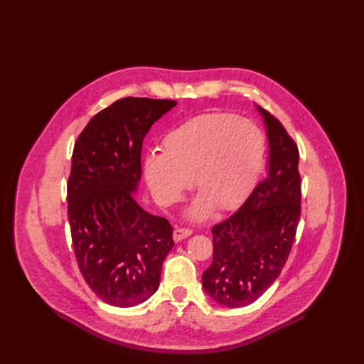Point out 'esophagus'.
I'll use <instances>...</instances> for the list:
<instances>
[{
    "label": "esophagus",
    "mask_w": 364,
    "mask_h": 364,
    "mask_svg": "<svg viewBox=\"0 0 364 364\" xmlns=\"http://www.w3.org/2000/svg\"><path fill=\"white\" fill-rule=\"evenodd\" d=\"M190 235H191V230H190V229L177 228V229L174 230V233H173V239H174V242H180V240L188 237Z\"/></svg>",
    "instance_id": "obj_1"
}]
</instances>
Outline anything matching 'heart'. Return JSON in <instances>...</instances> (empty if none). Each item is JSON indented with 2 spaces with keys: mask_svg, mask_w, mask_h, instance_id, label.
I'll list each match as a JSON object with an SVG mask.
<instances>
[{
  "mask_svg": "<svg viewBox=\"0 0 364 364\" xmlns=\"http://www.w3.org/2000/svg\"><path fill=\"white\" fill-rule=\"evenodd\" d=\"M265 157L262 129L229 112L190 118L163 139V154L148 152L144 174L152 194L163 203L180 198L194 177L198 197L187 210L190 220L237 207L250 193Z\"/></svg>",
  "mask_w": 364,
  "mask_h": 364,
  "instance_id": "1",
  "label": "heart"
}]
</instances>
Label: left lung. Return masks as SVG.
<instances>
[{"label":"left lung","instance_id":"1","mask_svg":"<svg viewBox=\"0 0 364 364\" xmlns=\"http://www.w3.org/2000/svg\"><path fill=\"white\" fill-rule=\"evenodd\" d=\"M256 109L269 145L267 174L240 209L212 229L213 262L201 277L204 292L230 308L255 302L275 282L301 216L298 148L275 117Z\"/></svg>","mask_w":364,"mask_h":364}]
</instances>
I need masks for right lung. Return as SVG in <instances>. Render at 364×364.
Listing matches in <instances>:
<instances>
[{"label": "right lung", "instance_id": "right-lung-1", "mask_svg": "<svg viewBox=\"0 0 364 364\" xmlns=\"http://www.w3.org/2000/svg\"><path fill=\"white\" fill-rule=\"evenodd\" d=\"M176 100L124 97L96 114L79 135L68 181V216L79 269L103 302L135 306L160 287L174 246L167 219L135 194L142 141Z\"/></svg>", "mask_w": 364, "mask_h": 364}]
</instances>
